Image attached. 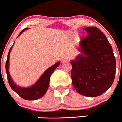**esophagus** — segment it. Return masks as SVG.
Returning <instances> with one entry per match:
<instances>
[{
  "label": "esophagus",
  "instance_id": "1",
  "mask_svg": "<svg viewBox=\"0 0 122 122\" xmlns=\"http://www.w3.org/2000/svg\"><path fill=\"white\" fill-rule=\"evenodd\" d=\"M68 60H70V57H66L64 59V61H68Z\"/></svg>",
  "mask_w": 122,
  "mask_h": 122
}]
</instances>
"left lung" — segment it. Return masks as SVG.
Returning <instances> with one entry per match:
<instances>
[{"instance_id":"8db88e82","label":"left lung","mask_w":122,"mask_h":122,"mask_svg":"<svg viewBox=\"0 0 122 122\" xmlns=\"http://www.w3.org/2000/svg\"><path fill=\"white\" fill-rule=\"evenodd\" d=\"M84 29L89 35L81 41L82 54L71 62L72 84L79 94L95 97L112 84L116 61L111 45L100 29L96 27Z\"/></svg>"}]
</instances>
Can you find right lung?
<instances>
[{
	"mask_svg": "<svg viewBox=\"0 0 122 122\" xmlns=\"http://www.w3.org/2000/svg\"><path fill=\"white\" fill-rule=\"evenodd\" d=\"M26 29H24V30H22L18 36L21 35V33ZM13 46H11L10 49L8 54V57H7V60H6V64H5L6 75H7V79H8V83H9L10 86L12 89V90H13L19 97H21V98H22L24 100H35L40 98L43 96H44V95L46 93V92L48 90L51 76L52 73L54 72V71L57 68V67L59 66L60 62L59 61V62H57L54 65L49 68L48 70H46L45 73L42 74V76L39 79V80L35 84L32 86V87H28V88H21V87H19L14 84L10 77L9 71H8L10 53L11 50Z\"/></svg>",
	"mask_w": 122,
	"mask_h": 122,
	"instance_id": "right-lung-1",
	"label": "right lung"
}]
</instances>
